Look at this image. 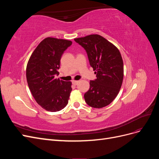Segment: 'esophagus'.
Instances as JSON below:
<instances>
[{"label": "esophagus", "instance_id": "34e87169", "mask_svg": "<svg viewBox=\"0 0 159 159\" xmlns=\"http://www.w3.org/2000/svg\"><path fill=\"white\" fill-rule=\"evenodd\" d=\"M78 83H79V81H75V80H74L73 81H72V84H73L74 85H76Z\"/></svg>", "mask_w": 159, "mask_h": 159}]
</instances>
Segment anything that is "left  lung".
I'll return each instance as SVG.
<instances>
[{"mask_svg":"<svg viewBox=\"0 0 159 159\" xmlns=\"http://www.w3.org/2000/svg\"><path fill=\"white\" fill-rule=\"evenodd\" d=\"M74 40L87 52L90 66L97 78L91 80L89 89L84 94L86 103L91 107L102 108L117 97L123 79V62L116 46L98 34Z\"/></svg>","mask_w":159,"mask_h":159,"instance_id":"8db88e82","label":"left lung"}]
</instances>
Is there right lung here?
I'll list each match as a JSON object with an SVG mask.
<instances>
[{
	"label": "right lung",
	"instance_id": "add662e5",
	"mask_svg": "<svg viewBox=\"0 0 159 159\" xmlns=\"http://www.w3.org/2000/svg\"><path fill=\"white\" fill-rule=\"evenodd\" d=\"M72 42L54 38L43 40L32 54L26 67L28 87L38 105L48 111L56 112L68 103L71 81L56 79L60 60Z\"/></svg>",
	"mask_w": 159,
	"mask_h": 159
}]
</instances>
